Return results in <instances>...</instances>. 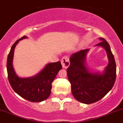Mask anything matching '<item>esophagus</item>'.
Wrapping results in <instances>:
<instances>
[{"label":"esophagus","instance_id":"obj_1","mask_svg":"<svg viewBox=\"0 0 123 123\" xmlns=\"http://www.w3.org/2000/svg\"><path fill=\"white\" fill-rule=\"evenodd\" d=\"M61 64L62 66L64 68H67L68 67H69V57L68 56H64L61 59Z\"/></svg>","mask_w":123,"mask_h":123}]
</instances>
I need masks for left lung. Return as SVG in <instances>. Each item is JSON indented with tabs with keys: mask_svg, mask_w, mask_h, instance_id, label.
<instances>
[{
	"mask_svg": "<svg viewBox=\"0 0 123 123\" xmlns=\"http://www.w3.org/2000/svg\"><path fill=\"white\" fill-rule=\"evenodd\" d=\"M99 46L105 49L108 64L103 73L91 72L86 67V56L89 49L74 53L70 57L67 68L68 80L74 98L84 104H92L103 98L113 88L116 78V64L110 46L105 39L99 38Z\"/></svg>",
	"mask_w": 123,
	"mask_h": 123,
	"instance_id": "obj_1",
	"label": "left lung"
}]
</instances>
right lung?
Here are the masks:
<instances>
[{
	"mask_svg": "<svg viewBox=\"0 0 123 123\" xmlns=\"http://www.w3.org/2000/svg\"><path fill=\"white\" fill-rule=\"evenodd\" d=\"M26 36L17 40L12 45L7 60L8 80L13 90L21 97L26 100L38 103L46 99L51 92L52 82L58 72L62 69L60 61L46 64L38 74L29 78H20L15 73L13 67L14 50L18 42Z\"/></svg>",
	"mask_w": 123,
	"mask_h": 123,
	"instance_id": "right-lung-1",
	"label": "right lung"
}]
</instances>
